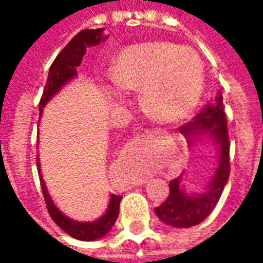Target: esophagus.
Segmentation results:
<instances>
[{
	"label": "esophagus",
	"instance_id": "obj_1",
	"mask_svg": "<svg viewBox=\"0 0 263 263\" xmlns=\"http://www.w3.org/2000/svg\"><path fill=\"white\" fill-rule=\"evenodd\" d=\"M152 134H154V135H163V134H165V132H160V131H155V132H152Z\"/></svg>",
	"mask_w": 263,
	"mask_h": 263
}]
</instances>
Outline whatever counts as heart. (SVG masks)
<instances>
[{
  "instance_id": "obj_1",
  "label": "heart",
  "mask_w": 263,
  "mask_h": 263,
  "mask_svg": "<svg viewBox=\"0 0 263 263\" xmlns=\"http://www.w3.org/2000/svg\"><path fill=\"white\" fill-rule=\"evenodd\" d=\"M117 88L115 104L125 103V92L139 90L142 108L160 122L186 118L201 98L203 63L190 49L167 42H146L124 49L109 69Z\"/></svg>"
}]
</instances>
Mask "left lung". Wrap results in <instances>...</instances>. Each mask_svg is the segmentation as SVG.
<instances>
[{
	"label": "left lung",
	"mask_w": 263,
	"mask_h": 263,
	"mask_svg": "<svg viewBox=\"0 0 263 263\" xmlns=\"http://www.w3.org/2000/svg\"><path fill=\"white\" fill-rule=\"evenodd\" d=\"M179 131L187 139L189 148H193L204 139H210L217 152V165L203 190L187 192L184 186V173H182L169 183L171 192L165 203L155 209L158 218L166 226L190 228L205 220L215 209L230 177V142L222 94L217 91L210 98L207 108Z\"/></svg>",
	"instance_id": "left-lung-1"
}]
</instances>
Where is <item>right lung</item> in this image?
I'll list each match as a JSON object with an SVG mask.
<instances>
[{
  "mask_svg": "<svg viewBox=\"0 0 263 263\" xmlns=\"http://www.w3.org/2000/svg\"><path fill=\"white\" fill-rule=\"evenodd\" d=\"M107 37L104 35V29H84L79 32L71 41L65 46V49L58 54V58L53 60V63L49 69L48 80L43 88L42 98L39 103V122L42 118L43 108L46 107V104L58 94V92L67 86L70 81L77 79V71L81 65L83 56L86 54V50L92 46H97L101 42H105ZM37 172H39V179H41V186H42V193L48 205V211L50 217L58 226L67 232L70 237L80 239V241H96L100 238L105 237L111 228L115 224V221L118 218L120 213V201L121 196L117 194H109V201L107 205V210L101 217H98L94 221H76L70 218L65 213H62L58 205L50 197V194L46 187V183L43 180L42 169H41V159L39 155L36 156Z\"/></svg>",
  "mask_w": 263,
  "mask_h": 263,
  "instance_id": "add662e5",
  "label": "right lung"
}]
</instances>
